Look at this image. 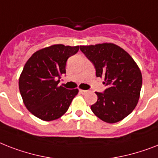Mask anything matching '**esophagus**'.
Segmentation results:
<instances>
[{"label": "esophagus", "instance_id": "1", "mask_svg": "<svg viewBox=\"0 0 158 158\" xmlns=\"http://www.w3.org/2000/svg\"><path fill=\"white\" fill-rule=\"evenodd\" d=\"M79 92H80L81 94H86V93L88 92V91H86V90H79Z\"/></svg>", "mask_w": 158, "mask_h": 158}]
</instances>
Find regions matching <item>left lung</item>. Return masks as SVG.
Listing matches in <instances>:
<instances>
[{
  "mask_svg": "<svg viewBox=\"0 0 158 158\" xmlns=\"http://www.w3.org/2000/svg\"><path fill=\"white\" fill-rule=\"evenodd\" d=\"M94 65L97 77L104 78L106 89L96 92L97 101L91 106L102 121L114 123L130 114L135 108L142 86V75L133 58L114 44L79 46Z\"/></svg>",
  "mask_w": 158,
  "mask_h": 158,
  "instance_id": "8db88e82",
  "label": "left lung"
}]
</instances>
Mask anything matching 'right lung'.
Wrapping results in <instances>:
<instances>
[{
    "instance_id": "add662e5",
    "label": "right lung",
    "mask_w": 158,
    "mask_h": 158,
    "mask_svg": "<svg viewBox=\"0 0 158 158\" xmlns=\"http://www.w3.org/2000/svg\"><path fill=\"white\" fill-rule=\"evenodd\" d=\"M79 49V46L55 44L37 51L28 59L19 86L24 105L33 115L52 121L67 111L79 90H69L58 83L66 74L67 59Z\"/></svg>"
}]
</instances>
